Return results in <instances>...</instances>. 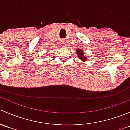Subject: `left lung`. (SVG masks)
Listing matches in <instances>:
<instances>
[{
	"mask_svg": "<svg viewBox=\"0 0 130 130\" xmlns=\"http://www.w3.org/2000/svg\"><path fill=\"white\" fill-rule=\"evenodd\" d=\"M77 55L78 56L79 58L81 60H83V61H86V58L84 57L83 55H83V53H82V51L81 50L78 49L77 50Z\"/></svg>",
	"mask_w": 130,
	"mask_h": 130,
	"instance_id": "left-lung-1",
	"label": "left lung"
}]
</instances>
